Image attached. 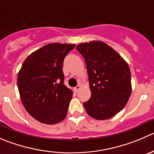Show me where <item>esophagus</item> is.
I'll list each match as a JSON object with an SVG mask.
<instances>
[{"instance_id":"34e87169","label":"esophagus","mask_w":154,"mask_h":154,"mask_svg":"<svg viewBox=\"0 0 154 154\" xmlns=\"http://www.w3.org/2000/svg\"><path fill=\"white\" fill-rule=\"evenodd\" d=\"M80 88H81V85H77V86H76V87L74 88V91L75 92H77L79 90Z\"/></svg>"}]
</instances>
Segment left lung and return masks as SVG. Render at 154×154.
Wrapping results in <instances>:
<instances>
[{
    "mask_svg": "<svg viewBox=\"0 0 154 154\" xmlns=\"http://www.w3.org/2000/svg\"><path fill=\"white\" fill-rule=\"evenodd\" d=\"M76 49L84 57L91 96L83 105L97 120L110 119L122 110L131 93L128 63L110 46L100 41L82 43Z\"/></svg>",
    "mask_w": 154,
    "mask_h": 154,
    "instance_id": "1",
    "label": "left lung"
}]
</instances>
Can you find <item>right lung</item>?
<instances>
[{
    "label": "right lung",
    "mask_w": 154,
    "mask_h": 154,
    "mask_svg": "<svg viewBox=\"0 0 154 154\" xmlns=\"http://www.w3.org/2000/svg\"><path fill=\"white\" fill-rule=\"evenodd\" d=\"M72 44L51 43L25 60L17 85L25 109L42 123L54 125L66 116L72 91L64 85L63 63Z\"/></svg>",
    "instance_id": "add662e5"
}]
</instances>
